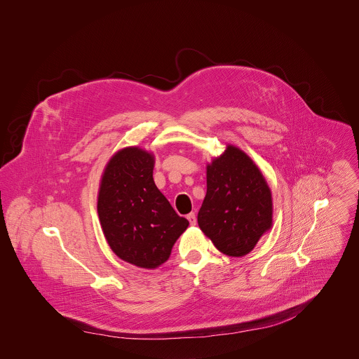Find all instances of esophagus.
<instances>
[{"label": "esophagus", "instance_id": "esophagus-1", "mask_svg": "<svg viewBox=\"0 0 359 359\" xmlns=\"http://www.w3.org/2000/svg\"><path fill=\"white\" fill-rule=\"evenodd\" d=\"M187 218H188V221L191 222V225H196V214H195V212H189V214L187 215Z\"/></svg>", "mask_w": 359, "mask_h": 359}]
</instances>
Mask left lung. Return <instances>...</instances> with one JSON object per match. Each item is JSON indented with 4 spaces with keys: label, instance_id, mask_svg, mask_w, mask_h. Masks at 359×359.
<instances>
[{
    "label": "left lung",
    "instance_id": "obj_1",
    "mask_svg": "<svg viewBox=\"0 0 359 359\" xmlns=\"http://www.w3.org/2000/svg\"><path fill=\"white\" fill-rule=\"evenodd\" d=\"M198 224L224 255L246 256L272 226L271 189L255 161L233 145L207 164Z\"/></svg>",
    "mask_w": 359,
    "mask_h": 359
}]
</instances>
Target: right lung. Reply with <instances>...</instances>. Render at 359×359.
Returning <instances> with one entry per match:
<instances>
[{"label":"right lung","instance_id":"right-lung-1","mask_svg":"<svg viewBox=\"0 0 359 359\" xmlns=\"http://www.w3.org/2000/svg\"><path fill=\"white\" fill-rule=\"evenodd\" d=\"M154 154L137 147L113 154L103 171L97 205L113 253L148 269L168 259L189 225L154 185Z\"/></svg>","mask_w":359,"mask_h":359}]
</instances>
